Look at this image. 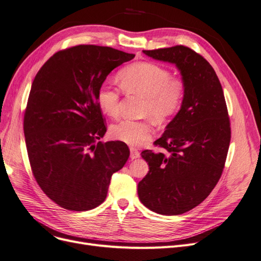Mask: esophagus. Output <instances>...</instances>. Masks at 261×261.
I'll list each match as a JSON object with an SVG mask.
<instances>
[{"instance_id":"obj_1","label":"esophagus","mask_w":261,"mask_h":261,"mask_svg":"<svg viewBox=\"0 0 261 261\" xmlns=\"http://www.w3.org/2000/svg\"><path fill=\"white\" fill-rule=\"evenodd\" d=\"M129 151H130V159L132 160H136V159L140 158V152L136 148H130Z\"/></svg>"}]
</instances>
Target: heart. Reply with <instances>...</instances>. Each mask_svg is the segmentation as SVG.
Listing matches in <instances>:
<instances>
[{"label":"heart","mask_w":261,"mask_h":261,"mask_svg":"<svg viewBox=\"0 0 261 261\" xmlns=\"http://www.w3.org/2000/svg\"><path fill=\"white\" fill-rule=\"evenodd\" d=\"M120 87L126 92L144 98L143 113L164 122L179 111L184 99L185 88L180 79L171 78V72L149 62L130 64L120 70ZM120 91L108 83H102L97 92V103L102 113L110 118L119 114ZM153 133L150 121L121 120L110 126L111 137L129 145L148 141Z\"/></svg>","instance_id":"obj_1"}]
</instances>
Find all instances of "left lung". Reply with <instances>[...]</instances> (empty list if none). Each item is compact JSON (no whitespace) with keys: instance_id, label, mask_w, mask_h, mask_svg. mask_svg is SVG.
<instances>
[{"instance_id":"left-lung-1","label":"left lung","mask_w":261,"mask_h":261,"mask_svg":"<svg viewBox=\"0 0 261 261\" xmlns=\"http://www.w3.org/2000/svg\"><path fill=\"white\" fill-rule=\"evenodd\" d=\"M142 52L174 64L185 93L179 112L154 142L162 151L141 152L149 172L138 183V196L155 213L179 215L201 203L222 175L231 134L224 92L209 62L190 48Z\"/></svg>"}]
</instances>
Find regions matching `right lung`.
Instances as JSON below:
<instances>
[{"label":"right lung","instance_id":"right-lung-1","mask_svg":"<svg viewBox=\"0 0 261 261\" xmlns=\"http://www.w3.org/2000/svg\"><path fill=\"white\" fill-rule=\"evenodd\" d=\"M135 56L79 45L59 51L35 76L24 113L29 160L40 189L60 206L89 211L105 201L111 175L129 158L106 134L97 92L110 72Z\"/></svg>","mask_w":261,"mask_h":261}]
</instances>
